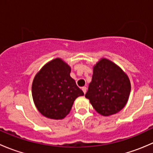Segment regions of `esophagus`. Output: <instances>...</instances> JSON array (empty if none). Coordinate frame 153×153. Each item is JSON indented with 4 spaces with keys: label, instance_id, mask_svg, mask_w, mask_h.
<instances>
[{
    "label": "esophagus",
    "instance_id": "1",
    "mask_svg": "<svg viewBox=\"0 0 153 153\" xmlns=\"http://www.w3.org/2000/svg\"><path fill=\"white\" fill-rule=\"evenodd\" d=\"M82 90H83V92H84V93L86 94V86H83Z\"/></svg>",
    "mask_w": 153,
    "mask_h": 153
}]
</instances>
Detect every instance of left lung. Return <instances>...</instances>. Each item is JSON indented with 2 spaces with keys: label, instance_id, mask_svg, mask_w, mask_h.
<instances>
[{
  "label": "left lung",
  "instance_id": "obj_1",
  "mask_svg": "<svg viewBox=\"0 0 153 153\" xmlns=\"http://www.w3.org/2000/svg\"><path fill=\"white\" fill-rule=\"evenodd\" d=\"M130 90V81L122 69L103 58L94 67L85 97L98 113L109 116L124 107Z\"/></svg>",
  "mask_w": 153,
  "mask_h": 153
}]
</instances>
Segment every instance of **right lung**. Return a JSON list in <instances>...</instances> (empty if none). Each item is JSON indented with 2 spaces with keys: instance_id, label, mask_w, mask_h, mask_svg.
Instances as JSON below:
<instances>
[{
  "instance_id": "right-lung-1",
  "label": "right lung",
  "mask_w": 153,
  "mask_h": 153,
  "mask_svg": "<svg viewBox=\"0 0 153 153\" xmlns=\"http://www.w3.org/2000/svg\"><path fill=\"white\" fill-rule=\"evenodd\" d=\"M71 69L60 58L47 63L35 75L32 94L37 109L45 117L62 119L69 113L74 101L84 95L70 77Z\"/></svg>"
}]
</instances>
